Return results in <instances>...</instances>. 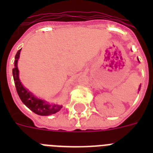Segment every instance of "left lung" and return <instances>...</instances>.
<instances>
[{
  "mask_svg": "<svg viewBox=\"0 0 153 153\" xmlns=\"http://www.w3.org/2000/svg\"><path fill=\"white\" fill-rule=\"evenodd\" d=\"M138 60H139V59H138Z\"/></svg>",
  "mask_w": 153,
  "mask_h": 153,
  "instance_id": "obj_1",
  "label": "left lung"
}]
</instances>
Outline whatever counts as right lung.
Here are the masks:
<instances>
[{
  "instance_id": "obj_1",
  "label": "right lung",
  "mask_w": 153,
  "mask_h": 153,
  "mask_svg": "<svg viewBox=\"0 0 153 153\" xmlns=\"http://www.w3.org/2000/svg\"><path fill=\"white\" fill-rule=\"evenodd\" d=\"M21 49L19 50L15 56V61H14V66L15 67L13 69V79L15 82V86L16 91L20 100L22 101L23 103L28 107L35 114H39L41 116H48L51 114H55L61 108L62 105H49L44 101L35 98L32 94L28 92L26 89L22 86L19 79V71L17 68V60L20 57V53Z\"/></svg>"
}]
</instances>
